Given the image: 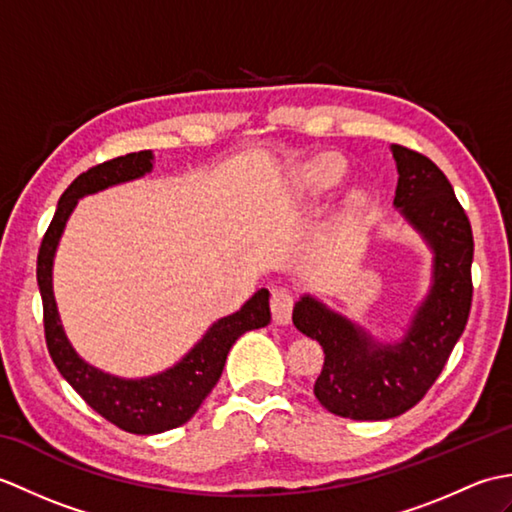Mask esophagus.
Masks as SVG:
<instances>
[{"label":"esophagus","instance_id":"1","mask_svg":"<svg viewBox=\"0 0 512 512\" xmlns=\"http://www.w3.org/2000/svg\"><path fill=\"white\" fill-rule=\"evenodd\" d=\"M292 308H295V292L288 288H273L270 292V310H273V319L277 323H288L292 317Z\"/></svg>","mask_w":512,"mask_h":512}]
</instances>
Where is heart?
<instances>
[{"label":"heart","mask_w":512,"mask_h":512,"mask_svg":"<svg viewBox=\"0 0 512 512\" xmlns=\"http://www.w3.org/2000/svg\"><path fill=\"white\" fill-rule=\"evenodd\" d=\"M343 173L345 162L339 156H321L317 160H312L306 171H303V182H306L312 191H323L334 187V184L343 178Z\"/></svg>","instance_id":"heart-1"}]
</instances>
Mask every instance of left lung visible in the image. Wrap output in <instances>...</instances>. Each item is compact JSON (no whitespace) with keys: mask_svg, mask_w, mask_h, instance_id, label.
Listing matches in <instances>:
<instances>
[{"mask_svg":"<svg viewBox=\"0 0 512 512\" xmlns=\"http://www.w3.org/2000/svg\"><path fill=\"white\" fill-rule=\"evenodd\" d=\"M398 167L394 204L433 248V286L405 339L376 343L361 328L303 297L292 323L325 354L314 396L330 413L387 420L424 398L447 365L469 321L473 301V231L451 182L436 162L409 147H391Z\"/></svg>","mask_w":512,"mask_h":512,"instance_id":"obj_1","label":"left lung"}]
</instances>
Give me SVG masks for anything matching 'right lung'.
<instances>
[{"label": "right lung", "mask_w": 512, "mask_h": 512, "mask_svg": "<svg viewBox=\"0 0 512 512\" xmlns=\"http://www.w3.org/2000/svg\"><path fill=\"white\" fill-rule=\"evenodd\" d=\"M151 160H154L151 151H134V154L112 158L81 173L63 191L37 255L43 332H46V345L52 363L57 365L61 376L74 387L76 394L88 402L96 413H101L118 429L138 433V436L176 429L191 420L193 413L200 409L202 400L211 394V389L220 380L228 350H231L233 343L244 332L264 328L270 323L268 290L262 288L255 292L253 299L244 303L242 310L213 323L209 332L204 334V339L178 365H173L158 376L140 380H125L103 374L72 350L59 323L57 303H54L52 295V259L63 226L68 222L76 200L112 187V184L145 176L151 169Z\"/></svg>", "instance_id": "right-lung-1"}]
</instances>
